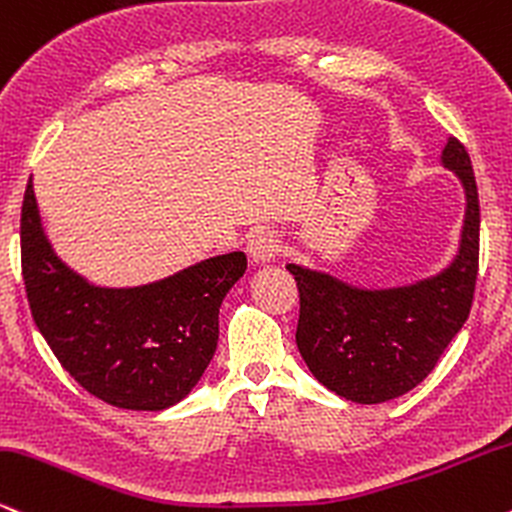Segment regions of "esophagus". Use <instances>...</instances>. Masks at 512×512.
I'll return each mask as SVG.
<instances>
[{"label":"esophagus","mask_w":512,"mask_h":512,"mask_svg":"<svg viewBox=\"0 0 512 512\" xmlns=\"http://www.w3.org/2000/svg\"><path fill=\"white\" fill-rule=\"evenodd\" d=\"M246 249H249V256L254 263H270L280 254V239L273 230L261 227V230L251 234L249 246H246Z\"/></svg>","instance_id":"obj_1"}]
</instances>
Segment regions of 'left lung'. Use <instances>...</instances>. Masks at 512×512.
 I'll list each match as a JSON object with an SVG mask.
<instances>
[{
  "instance_id": "obj_1",
  "label": "left lung",
  "mask_w": 512,
  "mask_h": 512,
  "mask_svg": "<svg viewBox=\"0 0 512 512\" xmlns=\"http://www.w3.org/2000/svg\"><path fill=\"white\" fill-rule=\"evenodd\" d=\"M465 189L458 256L446 270L390 290H364L290 263L297 280V347L318 381L340 398L378 405L417 388L470 316L479 270V194L455 136L441 155Z\"/></svg>"
}]
</instances>
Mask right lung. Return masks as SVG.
Wrapping results in <instances>:
<instances>
[{
    "label": "right lung",
    "instance_id": "add662e5",
    "mask_svg": "<svg viewBox=\"0 0 512 512\" xmlns=\"http://www.w3.org/2000/svg\"><path fill=\"white\" fill-rule=\"evenodd\" d=\"M21 270L35 326L78 386L122 410L160 412L201 381L218 347L220 304L246 256L206 258L141 287L90 285L52 251L30 179Z\"/></svg>",
    "mask_w": 512,
    "mask_h": 512
}]
</instances>
